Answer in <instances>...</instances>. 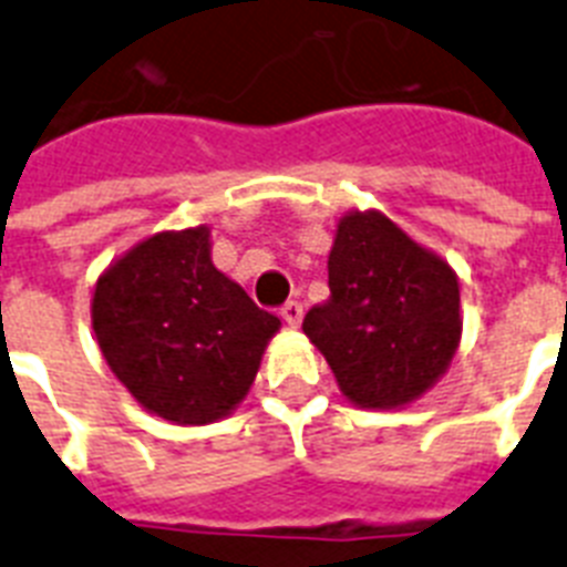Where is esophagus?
Listing matches in <instances>:
<instances>
[{"label":"esophagus","mask_w":567,"mask_h":567,"mask_svg":"<svg viewBox=\"0 0 567 567\" xmlns=\"http://www.w3.org/2000/svg\"><path fill=\"white\" fill-rule=\"evenodd\" d=\"M279 315H282V320L288 326H299V320H302V302H297V299H288V302L279 308Z\"/></svg>","instance_id":"34e87169"}]
</instances>
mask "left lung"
I'll use <instances>...</instances> for the list:
<instances>
[{
  "label": "left lung",
  "instance_id": "1",
  "mask_svg": "<svg viewBox=\"0 0 567 567\" xmlns=\"http://www.w3.org/2000/svg\"><path fill=\"white\" fill-rule=\"evenodd\" d=\"M331 297L302 320L349 402L399 408L434 388L460 343V288L440 256L379 212H349L329 252Z\"/></svg>",
  "mask_w": 567,
  "mask_h": 567
}]
</instances>
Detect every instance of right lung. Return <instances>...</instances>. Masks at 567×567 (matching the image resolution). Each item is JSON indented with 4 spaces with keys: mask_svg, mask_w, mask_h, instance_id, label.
<instances>
[{
    "mask_svg": "<svg viewBox=\"0 0 567 567\" xmlns=\"http://www.w3.org/2000/svg\"><path fill=\"white\" fill-rule=\"evenodd\" d=\"M92 329L145 411L206 425L247 395L279 317L212 265L209 229L197 227L136 244L101 276Z\"/></svg>",
    "mask_w": 567,
    "mask_h": 567,
    "instance_id": "1",
    "label": "right lung"
}]
</instances>
